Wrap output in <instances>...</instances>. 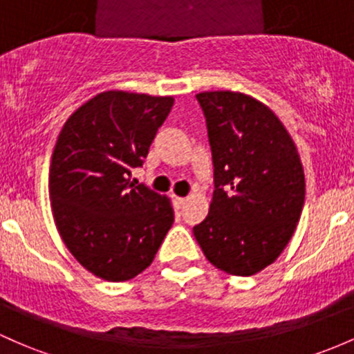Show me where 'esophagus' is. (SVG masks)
<instances>
[{"instance_id": "34e87169", "label": "esophagus", "mask_w": 354, "mask_h": 354, "mask_svg": "<svg viewBox=\"0 0 354 354\" xmlns=\"http://www.w3.org/2000/svg\"><path fill=\"white\" fill-rule=\"evenodd\" d=\"M172 201H174V206L177 209H180L182 206L185 204V197H178V196H172Z\"/></svg>"}]
</instances>
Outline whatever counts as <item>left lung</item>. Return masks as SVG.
<instances>
[{
	"instance_id": "1",
	"label": "left lung",
	"mask_w": 354,
	"mask_h": 354,
	"mask_svg": "<svg viewBox=\"0 0 354 354\" xmlns=\"http://www.w3.org/2000/svg\"><path fill=\"white\" fill-rule=\"evenodd\" d=\"M196 97L206 118L214 192L194 236L216 268L254 275L279 258L299 223L306 180L297 148L272 109L246 94Z\"/></svg>"
}]
</instances>
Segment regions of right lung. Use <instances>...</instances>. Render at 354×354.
I'll list each match as a JSON object with an SVG mask.
<instances>
[{"label":"right lung","mask_w":354,"mask_h":354,"mask_svg":"<svg viewBox=\"0 0 354 354\" xmlns=\"http://www.w3.org/2000/svg\"><path fill=\"white\" fill-rule=\"evenodd\" d=\"M172 106L170 96L106 91L57 138L48 174L57 230L75 260L108 282L142 273L174 224L170 201L128 178Z\"/></svg>","instance_id":"1"}]
</instances>
